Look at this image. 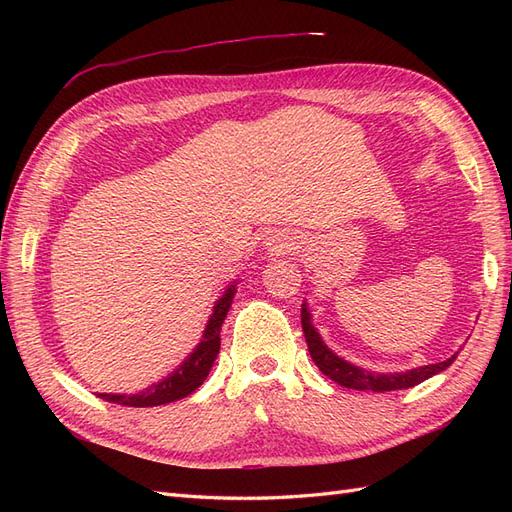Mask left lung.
<instances>
[{"mask_svg": "<svg viewBox=\"0 0 512 512\" xmlns=\"http://www.w3.org/2000/svg\"><path fill=\"white\" fill-rule=\"evenodd\" d=\"M301 327L305 333V342L307 350L312 361L318 365L324 376L331 378L333 382L346 386V389H356V391H374V393H384V391H401V389H410V386H416L425 382L427 378L440 374L448 365L455 361V356L446 359L442 363H433V365H423L410 371H404V374H376V371H367L356 367L352 363H346L344 359H339L337 354H333L327 346L322 344V339L318 331L312 327V318H309L307 307H301Z\"/></svg>", "mask_w": 512, "mask_h": 512, "instance_id": "left-lung-1", "label": "left lung"}]
</instances>
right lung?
<instances>
[{
	"instance_id": "1",
	"label": "right lung",
	"mask_w": 512,
	"mask_h": 512,
	"mask_svg": "<svg viewBox=\"0 0 512 512\" xmlns=\"http://www.w3.org/2000/svg\"><path fill=\"white\" fill-rule=\"evenodd\" d=\"M232 297H235V286H230L222 294V299L215 303L213 314L209 318V324L203 335V342L196 346V350L183 361V365H179V369H175L168 378H164L162 382L153 384L143 393H136V395L98 393V397L111 401V404H121L130 408H151V406L170 404V401L192 395L209 376V369L213 367L215 356L220 352V331L230 309Z\"/></svg>"
}]
</instances>
